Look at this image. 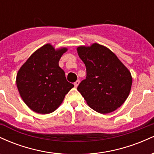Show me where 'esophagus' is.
<instances>
[{
    "mask_svg": "<svg viewBox=\"0 0 154 154\" xmlns=\"http://www.w3.org/2000/svg\"><path fill=\"white\" fill-rule=\"evenodd\" d=\"M79 79H77V80L76 81L75 83H74V85H75V88H77V86L79 85Z\"/></svg>",
    "mask_w": 154,
    "mask_h": 154,
    "instance_id": "esophagus-1",
    "label": "esophagus"
}]
</instances>
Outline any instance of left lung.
Returning a JSON list of instances; mask_svg holds the SVG:
<instances>
[{
	"label": "left lung",
	"instance_id": "obj_1",
	"mask_svg": "<svg viewBox=\"0 0 154 154\" xmlns=\"http://www.w3.org/2000/svg\"><path fill=\"white\" fill-rule=\"evenodd\" d=\"M77 54L86 66L87 77L77 90L90 107L108 114L121 106L131 90V73L110 49L98 43L80 45Z\"/></svg>",
	"mask_w": 154,
	"mask_h": 154
}]
</instances>
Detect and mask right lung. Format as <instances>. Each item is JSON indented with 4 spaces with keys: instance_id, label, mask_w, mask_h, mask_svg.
<instances>
[{
    "instance_id": "right-lung-1",
    "label": "right lung",
    "mask_w": 154,
    "mask_h": 154,
    "mask_svg": "<svg viewBox=\"0 0 154 154\" xmlns=\"http://www.w3.org/2000/svg\"><path fill=\"white\" fill-rule=\"evenodd\" d=\"M67 50L65 47L55 49L51 44H45L35 51L19 69L16 79L19 93L35 112H54L74 87L59 65Z\"/></svg>"
}]
</instances>
